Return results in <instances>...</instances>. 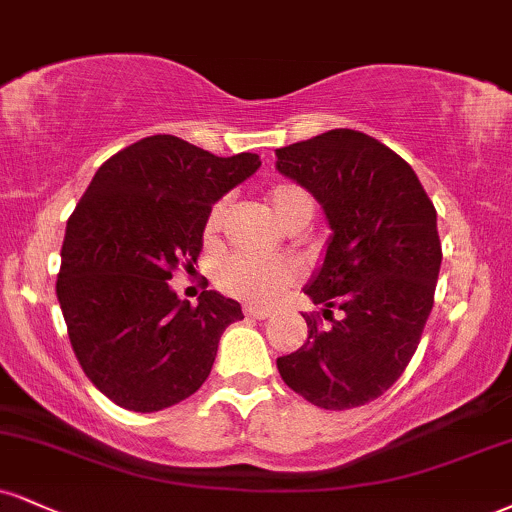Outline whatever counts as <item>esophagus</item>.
<instances>
[{
	"mask_svg": "<svg viewBox=\"0 0 512 512\" xmlns=\"http://www.w3.org/2000/svg\"><path fill=\"white\" fill-rule=\"evenodd\" d=\"M245 315L252 317V319H260V322H262V319L272 317V312H269V310H260V307H245Z\"/></svg>",
	"mask_w": 512,
	"mask_h": 512,
	"instance_id": "obj_1",
	"label": "esophagus"
}]
</instances>
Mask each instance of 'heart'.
<instances>
[{
  "label": "heart",
  "instance_id": "heart-1",
  "mask_svg": "<svg viewBox=\"0 0 512 512\" xmlns=\"http://www.w3.org/2000/svg\"><path fill=\"white\" fill-rule=\"evenodd\" d=\"M269 205L286 229L310 224L315 200L295 183H279L269 190ZM229 200H219L207 217V236L214 238L224 226ZM300 281V267L286 257H255L238 252L217 267V283L224 293L252 305H272Z\"/></svg>",
  "mask_w": 512,
  "mask_h": 512
}]
</instances>
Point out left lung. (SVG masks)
<instances>
[{
    "mask_svg": "<svg viewBox=\"0 0 512 512\" xmlns=\"http://www.w3.org/2000/svg\"><path fill=\"white\" fill-rule=\"evenodd\" d=\"M276 169L315 195L334 231L305 288L331 324L303 315L307 341L276 367L317 408H360L396 384L432 312L436 209L403 157L350 128L281 147Z\"/></svg>",
    "mask_w": 512,
    "mask_h": 512,
    "instance_id": "left-lung-1",
    "label": "left lung"
}]
</instances>
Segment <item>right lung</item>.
Listing matches in <instances>:
<instances>
[{"instance_id":"1","label":"right lung","mask_w":512,"mask_h":512,"mask_svg":"<svg viewBox=\"0 0 512 512\" xmlns=\"http://www.w3.org/2000/svg\"><path fill=\"white\" fill-rule=\"evenodd\" d=\"M260 157H217L150 135L109 157L66 224L57 298L85 377L133 412L181 403L205 384L236 300L171 291L193 269L212 205L260 169Z\"/></svg>"}]
</instances>
